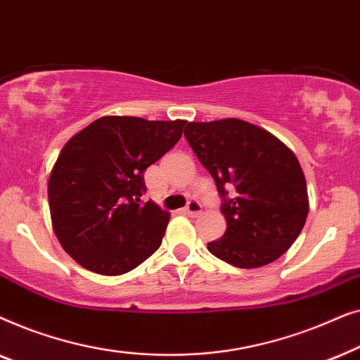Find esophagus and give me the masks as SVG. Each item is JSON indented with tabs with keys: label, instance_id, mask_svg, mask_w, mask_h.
Wrapping results in <instances>:
<instances>
[{
	"label": "esophagus",
	"instance_id": "34e87169",
	"mask_svg": "<svg viewBox=\"0 0 360 360\" xmlns=\"http://www.w3.org/2000/svg\"><path fill=\"white\" fill-rule=\"evenodd\" d=\"M184 213L185 214H188V216H196V214H200L201 213V205H200V201H188V205L185 206L184 208Z\"/></svg>",
	"mask_w": 360,
	"mask_h": 360
}]
</instances>
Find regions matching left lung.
<instances>
[{
    "label": "left lung",
    "instance_id": "obj_1",
    "mask_svg": "<svg viewBox=\"0 0 360 360\" xmlns=\"http://www.w3.org/2000/svg\"><path fill=\"white\" fill-rule=\"evenodd\" d=\"M185 137L213 176L223 200L226 233L208 250L239 269L277 260L307 221V180L292 150L262 127L219 120L188 122Z\"/></svg>",
    "mask_w": 360,
    "mask_h": 360
}]
</instances>
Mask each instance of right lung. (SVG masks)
<instances>
[{
  "label": "right lung",
  "mask_w": 360,
  "mask_h": 360,
  "mask_svg": "<svg viewBox=\"0 0 360 360\" xmlns=\"http://www.w3.org/2000/svg\"><path fill=\"white\" fill-rule=\"evenodd\" d=\"M185 124L105 116L63 146L49 176V208L58 243L82 267L121 275L160 248L170 214L141 200L144 172Z\"/></svg>",
  "instance_id": "right-lung-1"
}]
</instances>
